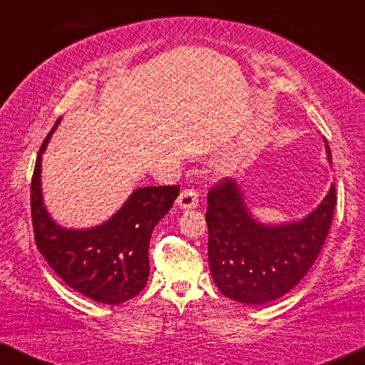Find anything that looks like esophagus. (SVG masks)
Wrapping results in <instances>:
<instances>
[{
	"instance_id": "1",
	"label": "esophagus",
	"mask_w": 365,
	"mask_h": 365,
	"mask_svg": "<svg viewBox=\"0 0 365 365\" xmlns=\"http://www.w3.org/2000/svg\"><path fill=\"white\" fill-rule=\"evenodd\" d=\"M177 206L182 209H195L199 206V194H197L194 188H185V190L180 192Z\"/></svg>"
}]
</instances>
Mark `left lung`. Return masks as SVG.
<instances>
[{
  "label": "left lung",
  "instance_id": "obj_1",
  "mask_svg": "<svg viewBox=\"0 0 365 365\" xmlns=\"http://www.w3.org/2000/svg\"><path fill=\"white\" fill-rule=\"evenodd\" d=\"M331 161V150L326 142ZM334 185L311 215L283 225H264L247 207L232 178L207 194V255L212 279L228 299L247 305L273 302L295 287L319 255L331 220Z\"/></svg>",
  "mask_w": 365,
  "mask_h": 365
}]
</instances>
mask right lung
<instances>
[{
	"mask_svg": "<svg viewBox=\"0 0 365 365\" xmlns=\"http://www.w3.org/2000/svg\"><path fill=\"white\" fill-rule=\"evenodd\" d=\"M56 125L41 145L32 175L36 245L54 273L75 292L101 304L127 302L148 283L150 235L173 206L180 187L137 188L103 225L86 230L63 228L46 211L41 192V158Z\"/></svg>",
	"mask_w": 365,
	"mask_h": 365,
	"instance_id": "add662e5",
	"label": "right lung"
}]
</instances>
